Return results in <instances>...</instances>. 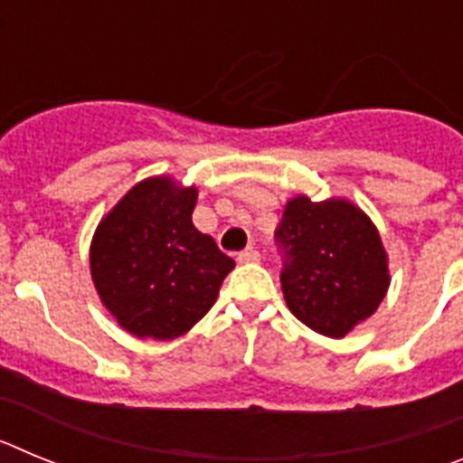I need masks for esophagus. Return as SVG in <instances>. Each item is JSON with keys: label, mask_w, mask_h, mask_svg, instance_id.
<instances>
[{"label": "esophagus", "mask_w": 463, "mask_h": 463, "mask_svg": "<svg viewBox=\"0 0 463 463\" xmlns=\"http://www.w3.org/2000/svg\"><path fill=\"white\" fill-rule=\"evenodd\" d=\"M260 252L255 250V248H248V250H243V252H239V257H236V260L241 261V264H252V261H260Z\"/></svg>", "instance_id": "esophagus-1"}]
</instances>
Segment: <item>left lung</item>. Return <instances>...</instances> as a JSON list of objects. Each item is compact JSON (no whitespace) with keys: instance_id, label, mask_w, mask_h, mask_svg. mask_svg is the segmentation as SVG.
Instances as JSON below:
<instances>
[{"instance_id":"1","label":"left lung","mask_w":463,"mask_h":463,"mask_svg":"<svg viewBox=\"0 0 463 463\" xmlns=\"http://www.w3.org/2000/svg\"><path fill=\"white\" fill-rule=\"evenodd\" d=\"M280 285L297 320L343 338L378 310L390 288L387 252L369 215L347 199H289L276 229Z\"/></svg>"}]
</instances>
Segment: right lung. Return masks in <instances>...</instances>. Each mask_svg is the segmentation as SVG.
I'll list each match as a JSON object with an SVG mask.
<instances>
[{"mask_svg":"<svg viewBox=\"0 0 463 463\" xmlns=\"http://www.w3.org/2000/svg\"><path fill=\"white\" fill-rule=\"evenodd\" d=\"M194 206L196 187L155 175L127 192L94 232V288L134 336H183L211 310L234 269V260L192 224Z\"/></svg>","mask_w":463,"mask_h":463,"instance_id":"add662e5","label":"right lung"}]
</instances>
